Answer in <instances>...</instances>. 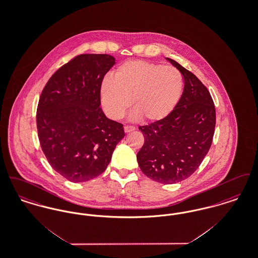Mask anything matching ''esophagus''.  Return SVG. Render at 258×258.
<instances>
[{"instance_id": "1", "label": "esophagus", "mask_w": 258, "mask_h": 258, "mask_svg": "<svg viewBox=\"0 0 258 258\" xmlns=\"http://www.w3.org/2000/svg\"><path fill=\"white\" fill-rule=\"evenodd\" d=\"M123 130H124V133H125V134H128V133H131V132L135 131V126H133V125H124Z\"/></svg>"}]
</instances>
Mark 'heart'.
<instances>
[{
	"label": "heart",
	"mask_w": 258,
	"mask_h": 258,
	"mask_svg": "<svg viewBox=\"0 0 258 258\" xmlns=\"http://www.w3.org/2000/svg\"><path fill=\"white\" fill-rule=\"evenodd\" d=\"M183 76L171 66L151 61H128L100 85V101L106 115L119 120L133 103L134 119L159 122L165 119L182 96Z\"/></svg>",
	"instance_id": "obj_1"
}]
</instances>
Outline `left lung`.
<instances>
[{"instance_id": "1", "label": "left lung", "mask_w": 258, "mask_h": 258, "mask_svg": "<svg viewBox=\"0 0 258 258\" xmlns=\"http://www.w3.org/2000/svg\"><path fill=\"white\" fill-rule=\"evenodd\" d=\"M184 77V92L163 120L140 125L144 144L137 153L138 165L148 178L175 184L192 175L211 147L216 109L208 89L197 76L168 59Z\"/></svg>"}]
</instances>
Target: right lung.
<instances>
[{
	"mask_svg": "<svg viewBox=\"0 0 258 258\" xmlns=\"http://www.w3.org/2000/svg\"><path fill=\"white\" fill-rule=\"evenodd\" d=\"M114 64L107 54L78 55L50 77L40 95V146L52 168L71 182H86L104 172L124 136L123 124L100 108V85Z\"/></svg>",
	"mask_w": 258,
	"mask_h": 258,
	"instance_id": "right-lung-1",
	"label": "right lung"
}]
</instances>
